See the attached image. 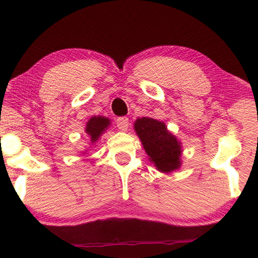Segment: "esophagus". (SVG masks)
I'll use <instances>...</instances> for the list:
<instances>
[{"label":"esophagus","instance_id":"34e87169","mask_svg":"<svg viewBox=\"0 0 258 258\" xmlns=\"http://www.w3.org/2000/svg\"><path fill=\"white\" fill-rule=\"evenodd\" d=\"M117 127H118L120 131H127L128 128V118L127 117H119L118 119L116 120Z\"/></svg>","mask_w":258,"mask_h":258}]
</instances>
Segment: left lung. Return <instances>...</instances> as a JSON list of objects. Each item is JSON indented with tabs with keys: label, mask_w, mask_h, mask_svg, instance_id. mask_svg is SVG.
<instances>
[{
	"label": "left lung",
	"mask_w": 258,
	"mask_h": 258,
	"mask_svg": "<svg viewBox=\"0 0 258 258\" xmlns=\"http://www.w3.org/2000/svg\"><path fill=\"white\" fill-rule=\"evenodd\" d=\"M134 128L141 139L145 150L160 172H172L181 166V146L169 133L166 125L154 118L142 117L135 121Z\"/></svg>",
	"instance_id": "8db88e82"
}]
</instances>
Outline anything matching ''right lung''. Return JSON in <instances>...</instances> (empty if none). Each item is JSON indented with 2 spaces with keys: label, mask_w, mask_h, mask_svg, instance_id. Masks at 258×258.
Listing matches in <instances>:
<instances>
[{
  "label": "right lung",
  "mask_w": 258,
  "mask_h": 258,
  "mask_svg": "<svg viewBox=\"0 0 258 258\" xmlns=\"http://www.w3.org/2000/svg\"><path fill=\"white\" fill-rule=\"evenodd\" d=\"M109 124H110V120L106 117H92L86 124V133L89 134L91 138V142H95L99 139L100 135L103 133V131L106 130Z\"/></svg>",
  "instance_id": "obj_1"
}]
</instances>
